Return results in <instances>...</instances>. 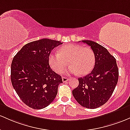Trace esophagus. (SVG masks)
Instances as JSON below:
<instances>
[{"label": "esophagus", "instance_id": "1", "mask_svg": "<svg viewBox=\"0 0 130 130\" xmlns=\"http://www.w3.org/2000/svg\"><path fill=\"white\" fill-rule=\"evenodd\" d=\"M68 78H66V77H62V81L63 82H67V81H68Z\"/></svg>", "mask_w": 130, "mask_h": 130}]
</instances>
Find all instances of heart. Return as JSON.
Wrapping results in <instances>:
<instances>
[{"instance_id":"b5f03b06","label":"heart","mask_w":130,"mask_h":130,"mask_svg":"<svg viewBox=\"0 0 130 130\" xmlns=\"http://www.w3.org/2000/svg\"><path fill=\"white\" fill-rule=\"evenodd\" d=\"M49 63L52 70L57 73L63 72L68 63L70 65L68 72L83 76L90 73L93 68L95 56L90 48L71 44L62 47L59 52L50 54Z\"/></svg>"}]
</instances>
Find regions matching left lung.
<instances>
[{
    "instance_id": "8db88e82",
    "label": "left lung",
    "mask_w": 130,
    "mask_h": 130,
    "mask_svg": "<svg viewBox=\"0 0 130 130\" xmlns=\"http://www.w3.org/2000/svg\"><path fill=\"white\" fill-rule=\"evenodd\" d=\"M81 41L93 51L95 65L90 73L78 78L79 85L72 94L81 106L96 109L106 103L113 93L118 82V67L116 59L104 47L89 40Z\"/></svg>"
}]
</instances>
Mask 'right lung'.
Instances as JSON below:
<instances>
[{"label": "right lung", "mask_w": 130, "mask_h": 130, "mask_svg": "<svg viewBox=\"0 0 130 130\" xmlns=\"http://www.w3.org/2000/svg\"><path fill=\"white\" fill-rule=\"evenodd\" d=\"M60 41L42 39L26 44L15 55L11 81L21 101L29 107L41 109L56 97L61 76L50 67L49 56Z\"/></svg>", "instance_id": "right-lung-1"}]
</instances>
